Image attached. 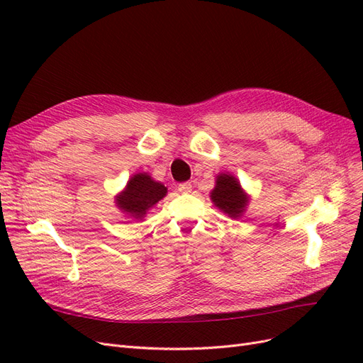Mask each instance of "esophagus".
Returning <instances> with one entry per match:
<instances>
[{
    "instance_id": "obj_1",
    "label": "esophagus",
    "mask_w": 363,
    "mask_h": 363,
    "mask_svg": "<svg viewBox=\"0 0 363 363\" xmlns=\"http://www.w3.org/2000/svg\"><path fill=\"white\" fill-rule=\"evenodd\" d=\"M193 190V185L190 182H182L178 185V191L179 193H190Z\"/></svg>"
}]
</instances>
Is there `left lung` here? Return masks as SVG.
<instances>
[{
  "label": "left lung",
  "mask_w": 363,
  "mask_h": 363,
  "mask_svg": "<svg viewBox=\"0 0 363 363\" xmlns=\"http://www.w3.org/2000/svg\"><path fill=\"white\" fill-rule=\"evenodd\" d=\"M211 202L230 218H240L250 203V196L242 190L235 174L221 172L216 177V185L209 193Z\"/></svg>",
  "instance_id": "8db88e82"
}]
</instances>
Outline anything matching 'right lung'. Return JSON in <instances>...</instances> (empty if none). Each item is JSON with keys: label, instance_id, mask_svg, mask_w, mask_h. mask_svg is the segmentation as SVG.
Segmentation results:
<instances>
[{"label": "right lung", "instance_id": "obj_1", "mask_svg": "<svg viewBox=\"0 0 363 363\" xmlns=\"http://www.w3.org/2000/svg\"><path fill=\"white\" fill-rule=\"evenodd\" d=\"M167 194V186L155 181L147 172L134 173L125 189L114 196V203L128 218L143 220L161 199Z\"/></svg>", "mask_w": 363, "mask_h": 363}]
</instances>
